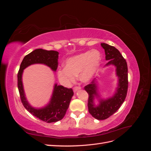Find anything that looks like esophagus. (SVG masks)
Instances as JSON below:
<instances>
[{
  "instance_id": "obj_1",
  "label": "esophagus",
  "mask_w": 151,
  "mask_h": 151,
  "mask_svg": "<svg viewBox=\"0 0 151 151\" xmlns=\"http://www.w3.org/2000/svg\"><path fill=\"white\" fill-rule=\"evenodd\" d=\"M79 89H81L80 87H74V89H73V90H74V93H76L77 91H78V90H79Z\"/></svg>"
}]
</instances>
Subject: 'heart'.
I'll return each instance as SVG.
<instances>
[{
    "mask_svg": "<svg viewBox=\"0 0 151 151\" xmlns=\"http://www.w3.org/2000/svg\"><path fill=\"white\" fill-rule=\"evenodd\" d=\"M101 58V52L96 49L72 56L65 62V67L58 68L57 78L65 86H69L74 83L76 77L84 83H89L97 73Z\"/></svg>",
    "mask_w": 151,
    "mask_h": 151,
    "instance_id": "obj_1",
    "label": "heart"
}]
</instances>
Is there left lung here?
<instances>
[{
  "label": "left lung",
  "mask_w": 151,
  "mask_h": 151,
  "mask_svg": "<svg viewBox=\"0 0 151 151\" xmlns=\"http://www.w3.org/2000/svg\"><path fill=\"white\" fill-rule=\"evenodd\" d=\"M104 49L106 60H108L105 67L115 66L116 76L118 77V84L115 92L111 97L102 98L99 93L98 84L96 78L85 86V90L89 94V112L96 119L105 120L115 113L124 102L128 89V68L127 62L120 52L113 46L106 43H101ZM97 99L99 103L96 105L94 99Z\"/></svg>",
  "instance_id": "8db88e82"
}]
</instances>
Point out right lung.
I'll list each match as a JSON object with an SVG mask.
<instances>
[{
  "label": "right lung",
  "mask_w": 151,
  "mask_h": 151,
  "mask_svg": "<svg viewBox=\"0 0 151 151\" xmlns=\"http://www.w3.org/2000/svg\"><path fill=\"white\" fill-rule=\"evenodd\" d=\"M58 54V52L53 50L36 49L24 57L17 74L18 90L23 106L32 115L47 123L57 122L65 116L74 95L73 91L55 83L48 103L42 108H36L31 106L26 97L22 79V74L26 68L33 64H43L50 67L52 71L56 72Z\"/></svg>",
  "instance_id": "add662e5"
}]
</instances>
